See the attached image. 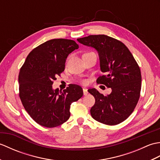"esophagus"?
Instances as JSON below:
<instances>
[{"mask_svg":"<svg viewBox=\"0 0 160 160\" xmlns=\"http://www.w3.org/2000/svg\"><path fill=\"white\" fill-rule=\"evenodd\" d=\"M83 94L84 95V96H87V95L88 94L87 89H86V88H83Z\"/></svg>","mask_w":160,"mask_h":160,"instance_id":"esophagus-1","label":"esophagus"}]
</instances>
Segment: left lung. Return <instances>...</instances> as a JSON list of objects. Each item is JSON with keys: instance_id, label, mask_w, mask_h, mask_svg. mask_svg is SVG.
<instances>
[{"instance_id": "1", "label": "left lung", "mask_w": 160, "mask_h": 160, "mask_svg": "<svg viewBox=\"0 0 160 160\" xmlns=\"http://www.w3.org/2000/svg\"><path fill=\"white\" fill-rule=\"evenodd\" d=\"M77 40L97 51L100 70L106 74L98 78L97 82L112 91L104 96L96 89L88 90L96 99L90 111L91 116L104 124L121 123L132 113L140 98V67L124 44L111 37L90 35Z\"/></svg>"}]
</instances>
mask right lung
Masks as SVG:
<instances>
[{
	"label": "right lung",
	"mask_w": 160,
	"mask_h": 160,
	"mask_svg": "<svg viewBox=\"0 0 160 160\" xmlns=\"http://www.w3.org/2000/svg\"><path fill=\"white\" fill-rule=\"evenodd\" d=\"M78 44L72 40L52 39L29 53L18 76L19 96L24 108L38 124L53 128L70 117V107L83 96L82 87L69 84L62 91L53 89L56 76L64 71L67 56Z\"/></svg>",
	"instance_id": "right-lung-1"
}]
</instances>
